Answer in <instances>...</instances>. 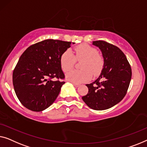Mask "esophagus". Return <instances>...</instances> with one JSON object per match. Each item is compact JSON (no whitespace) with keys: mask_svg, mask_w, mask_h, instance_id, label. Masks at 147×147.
Listing matches in <instances>:
<instances>
[{"mask_svg":"<svg viewBox=\"0 0 147 147\" xmlns=\"http://www.w3.org/2000/svg\"><path fill=\"white\" fill-rule=\"evenodd\" d=\"M73 85H74V86H75V87H76V88L78 87V86H80L79 84H76V83H73Z\"/></svg>","mask_w":147,"mask_h":147,"instance_id":"obj_1","label":"esophagus"}]
</instances>
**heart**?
I'll use <instances>...</instances> for the list:
<instances>
[{
  "instance_id": "b5f03b06",
  "label": "heart",
  "mask_w": 147,
  "mask_h": 147,
  "mask_svg": "<svg viewBox=\"0 0 147 147\" xmlns=\"http://www.w3.org/2000/svg\"><path fill=\"white\" fill-rule=\"evenodd\" d=\"M75 58L78 61L82 60L80 63L82 69L70 71L66 74L67 79L74 83L88 81L92 78V73L94 75L98 74L104 66L102 56L97 53L94 47L83 43L75 47V57L71 49H67L62 54L60 62L64 72H68L73 69Z\"/></svg>"
}]
</instances>
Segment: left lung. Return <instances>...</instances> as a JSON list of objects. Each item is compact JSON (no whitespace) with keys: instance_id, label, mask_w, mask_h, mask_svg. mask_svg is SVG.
<instances>
[{"instance_id":"8db88e82","label":"left lung","mask_w":147,"mask_h":147,"mask_svg":"<svg viewBox=\"0 0 147 147\" xmlns=\"http://www.w3.org/2000/svg\"><path fill=\"white\" fill-rule=\"evenodd\" d=\"M104 59V66L98 78L86 84L87 94L82 98L90 109L102 111L121 102L127 94L132 71L127 57L121 49L103 40L92 42Z\"/></svg>"}]
</instances>
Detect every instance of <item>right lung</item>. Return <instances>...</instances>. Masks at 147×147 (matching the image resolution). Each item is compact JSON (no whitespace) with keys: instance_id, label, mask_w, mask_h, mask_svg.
Instances as JSON below:
<instances>
[{"instance_id":"add662e5","label":"right lung","mask_w":147,"mask_h":147,"mask_svg":"<svg viewBox=\"0 0 147 147\" xmlns=\"http://www.w3.org/2000/svg\"><path fill=\"white\" fill-rule=\"evenodd\" d=\"M71 45V42L47 39L30 46L20 56L12 74V83L16 96L26 109L40 112L55 102L65 82L51 78H65L60 60Z\"/></svg>"}]
</instances>
